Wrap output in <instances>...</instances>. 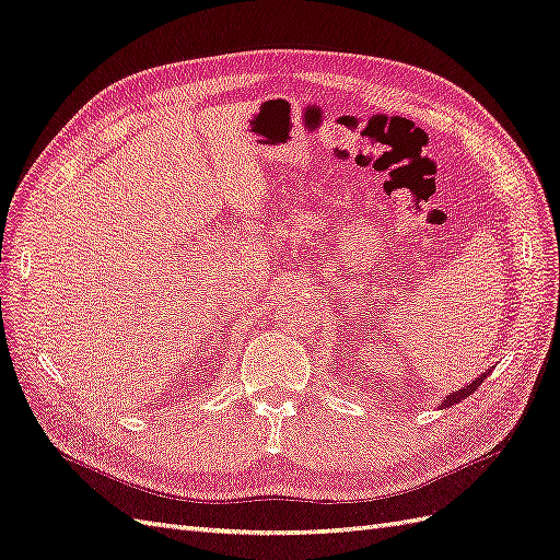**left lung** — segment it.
<instances>
[{
  "label": "left lung",
  "instance_id": "1",
  "mask_svg": "<svg viewBox=\"0 0 560 560\" xmlns=\"http://www.w3.org/2000/svg\"><path fill=\"white\" fill-rule=\"evenodd\" d=\"M488 374H490V370L488 372H482L480 376H476V380L471 382V384H466V386H462L459 390H452L450 393V396H445L443 398V402H441V407H455L457 402H462L464 398H468V396H471V393L482 384V382H486L488 380Z\"/></svg>",
  "mask_w": 560,
  "mask_h": 560
}]
</instances>
